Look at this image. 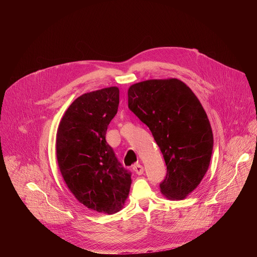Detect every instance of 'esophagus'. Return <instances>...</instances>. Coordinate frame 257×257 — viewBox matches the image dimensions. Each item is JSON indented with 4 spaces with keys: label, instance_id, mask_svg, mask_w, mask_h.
Here are the masks:
<instances>
[{
    "label": "esophagus",
    "instance_id": "obj_1",
    "mask_svg": "<svg viewBox=\"0 0 257 257\" xmlns=\"http://www.w3.org/2000/svg\"><path fill=\"white\" fill-rule=\"evenodd\" d=\"M133 171L137 174V175H142L143 174V172H144V169H143V167L141 166V165H139V164H135L134 166H133Z\"/></svg>",
    "mask_w": 257,
    "mask_h": 257
}]
</instances>
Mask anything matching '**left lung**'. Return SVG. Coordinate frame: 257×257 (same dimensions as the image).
<instances>
[{
  "instance_id": "obj_1",
  "label": "left lung",
  "mask_w": 257,
  "mask_h": 257,
  "mask_svg": "<svg viewBox=\"0 0 257 257\" xmlns=\"http://www.w3.org/2000/svg\"><path fill=\"white\" fill-rule=\"evenodd\" d=\"M128 107L150 128L164 156L161 192L184 199L199 185L212 154V131L199 99L179 79H152L129 87Z\"/></svg>"
}]
</instances>
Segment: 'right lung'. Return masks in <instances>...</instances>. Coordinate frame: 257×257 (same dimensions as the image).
Segmentation results:
<instances>
[{
    "label": "right lung",
    "mask_w": 257,
    "mask_h": 257,
    "mask_svg": "<svg viewBox=\"0 0 257 257\" xmlns=\"http://www.w3.org/2000/svg\"><path fill=\"white\" fill-rule=\"evenodd\" d=\"M118 106L116 86L80 95L65 112L56 142L58 165L70 191L87 208L107 214L123 208L131 186V173L105 141Z\"/></svg>",
    "instance_id": "1"
}]
</instances>
